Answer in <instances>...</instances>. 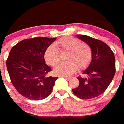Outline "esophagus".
Segmentation results:
<instances>
[{
	"mask_svg": "<svg viewBox=\"0 0 124 124\" xmlns=\"http://www.w3.org/2000/svg\"><path fill=\"white\" fill-rule=\"evenodd\" d=\"M62 77H63V78H66V79H68V80H69L71 78V77H69V76H62Z\"/></svg>",
	"mask_w": 124,
	"mask_h": 124,
	"instance_id": "1",
	"label": "esophagus"
}]
</instances>
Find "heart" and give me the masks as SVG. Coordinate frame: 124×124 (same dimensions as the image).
<instances>
[{"label":"heart","instance_id":"heart-1","mask_svg":"<svg viewBox=\"0 0 124 124\" xmlns=\"http://www.w3.org/2000/svg\"><path fill=\"white\" fill-rule=\"evenodd\" d=\"M54 45L46 48L44 58L46 64L55 66L60 61V53H67L65 60L67 62L58 65L54 68L56 74L69 76L79 70L85 69L92 59V50L88 44L81 43L79 39L66 36L58 39Z\"/></svg>","mask_w":124,"mask_h":124}]
</instances>
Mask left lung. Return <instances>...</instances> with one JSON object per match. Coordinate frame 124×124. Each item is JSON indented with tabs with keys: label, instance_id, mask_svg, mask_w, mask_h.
<instances>
[{
	"label": "left lung",
	"instance_id": "left-lung-1",
	"mask_svg": "<svg viewBox=\"0 0 124 124\" xmlns=\"http://www.w3.org/2000/svg\"><path fill=\"white\" fill-rule=\"evenodd\" d=\"M76 36L89 45L92 60L83 71L87 77H78L79 84L72 91L81 99H91L102 94L111 83L116 72L115 57L108 45L102 41L85 35Z\"/></svg>",
	"mask_w": 124,
	"mask_h": 124
}]
</instances>
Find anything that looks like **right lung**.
Segmentation results:
<instances>
[{
	"label": "right lung",
	"instance_id": "right-lung-1",
	"mask_svg": "<svg viewBox=\"0 0 124 124\" xmlns=\"http://www.w3.org/2000/svg\"><path fill=\"white\" fill-rule=\"evenodd\" d=\"M56 38L24 39L11 49L6 67L11 82L18 92L28 99L39 101L48 97L58 78L47 76L51 68L44 53Z\"/></svg>",
	"mask_w": 124,
	"mask_h": 124
}]
</instances>
